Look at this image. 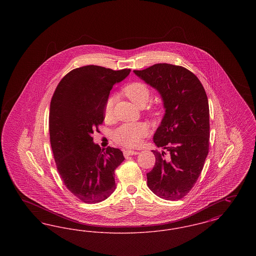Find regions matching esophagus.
I'll return each instance as SVG.
<instances>
[{
  "label": "esophagus",
  "instance_id": "34e87169",
  "mask_svg": "<svg viewBox=\"0 0 256 256\" xmlns=\"http://www.w3.org/2000/svg\"><path fill=\"white\" fill-rule=\"evenodd\" d=\"M139 152H136V150H124V158H128V156H136V154H138Z\"/></svg>",
  "mask_w": 256,
  "mask_h": 256
}]
</instances>
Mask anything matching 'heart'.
Segmentation results:
<instances>
[{
	"instance_id": "heart-1",
	"label": "heart",
	"mask_w": 256,
	"mask_h": 256,
	"mask_svg": "<svg viewBox=\"0 0 256 256\" xmlns=\"http://www.w3.org/2000/svg\"><path fill=\"white\" fill-rule=\"evenodd\" d=\"M124 93L128 98L135 106L141 108L146 106L150 100V91L148 87L142 82H134L128 84L124 88ZM114 104V98H108L104 106V115L106 118L112 115ZM148 134V128L145 124L142 122H132L124 124L114 130L113 139L119 145L128 148H134L138 146L144 136Z\"/></svg>"
}]
</instances>
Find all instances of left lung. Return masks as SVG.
<instances>
[{"label":"left lung","instance_id":"8db88e82","mask_svg":"<svg viewBox=\"0 0 256 256\" xmlns=\"http://www.w3.org/2000/svg\"><path fill=\"white\" fill-rule=\"evenodd\" d=\"M134 73L161 96L164 116L154 142L164 150L146 174L148 187L159 198L174 200L187 195L196 182L209 150V106L206 93L194 74L182 66L154 64Z\"/></svg>","mask_w":256,"mask_h":256}]
</instances>
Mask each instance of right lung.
I'll return each instance as SVG.
<instances>
[{
  "mask_svg": "<svg viewBox=\"0 0 256 256\" xmlns=\"http://www.w3.org/2000/svg\"><path fill=\"white\" fill-rule=\"evenodd\" d=\"M130 69L113 71L87 65L67 74L50 106V141L61 180L86 204H97L115 190L114 170L124 160L119 148L102 150L92 134L104 119V106L114 84Z\"/></svg>",
  "mask_w": 256,
  "mask_h": 256,
  "instance_id": "add662e5",
  "label": "right lung"
}]
</instances>
